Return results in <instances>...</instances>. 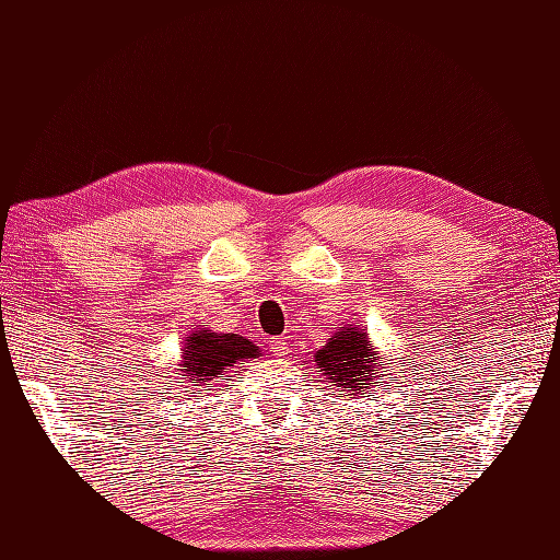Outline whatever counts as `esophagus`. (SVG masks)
Segmentation results:
<instances>
[{
  "mask_svg": "<svg viewBox=\"0 0 560 560\" xmlns=\"http://www.w3.org/2000/svg\"><path fill=\"white\" fill-rule=\"evenodd\" d=\"M271 351L277 353V355H287V353H289V341H287V339L271 341Z\"/></svg>",
  "mask_w": 560,
  "mask_h": 560,
  "instance_id": "34e87169",
  "label": "esophagus"
}]
</instances>
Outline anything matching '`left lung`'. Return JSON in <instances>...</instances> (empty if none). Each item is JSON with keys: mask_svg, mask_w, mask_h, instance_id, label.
<instances>
[{"mask_svg": "<svg viewBox=\"0 0 560 560\" xmlns=\"http://www.w3.org/2000/svg\"><path fill=\"white\" fill-rule=\"evenodd\" d=\"M315 365L325 383H331L343 397L371 395L383 380L380 353L368 339V329L359 323L339 327L323 349L315 351Z\"/></svg>", "mask_w": 560, "mask_h": 560, "instance_id": "left-lung-1", "label": "left lung"}]
</instances>
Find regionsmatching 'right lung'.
Masks as SVG:
<instances>
[{"label": "right lung", "instance_id": "right-lung-1", "mask_svg": "<svg viewBox=\"0 0 560 560\" xmlns=\"http://www.w3.org/2000/svg\"><path fill=\"white\" fill-rule=\"evenodd\" d=\"M177 375L187 383L189 397L201 395V387L219 383V377L231 371L235 363L259 359V347L241 335H223L209 325H197L187 331L180 349Z\"/></svg>", "mask_w": 560, "mask_h": 560}]
</instances>
